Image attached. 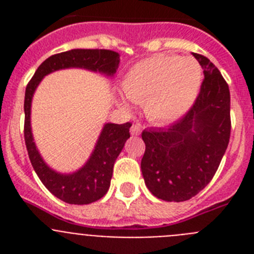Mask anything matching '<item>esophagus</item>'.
<instances>
[{"instance_id": "1", "label": "esophagus", "mask_w": 254, "mask_h": 254, "mask_svg": "<svg viewBox=\"0 0 254 254\" xmlns=\"http://www.w3.org/2000/svg\"><path fill=\"white\" fill-rule=\"evenodd\" d=\"M131 133L132 134H140L141 133V125H138V123H136V125H133L131 127Z\"/></svg>"}]
</instances>
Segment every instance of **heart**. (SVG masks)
<instances>
[{
  "label": "heart",
  "instance_id": "1",
  "mask_svg": "<svg viewBox=\"0 0 254 254\" xmlns=\"http://www.w3.org/2000/svg\"><path fill=\"white\" fill-rule=\"evenodd\" d=\"M199 85L201 67L197 61L158 55L134 64L123 78L122 90L132 102L145 103L152 121L170 122L193 104Z\"/></svg>",
  "mask_w": 254,
  "mask_h": 254
}]
</instances>
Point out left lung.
Segmentation results:
<instances>
[{
  "instance_id": "obj_1",
  "label": "left lung",
  "mask_w": 254,
  "mask_h": 254,
  "mask_svg": "<svg viewBox=\"0 0 254 254\" xmlns=\"http://www.w3.org/2000/svg\"><path fill=\"white\" fill-rule=\"evenodd\" d=\"M193 56L205 75L193 105L168 127L143 129L141 134L145 185L168 202L187 201L210 183L230 138L228 84L207 57Z\"/></svg>"
}]
</instances>
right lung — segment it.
<instances>
[{
    "instance_id": "obj_1",
    "label": "right lung",
    "mask_w": 254,
    "mask_h": 254,
    "mask_svg": "<svg viewBox=\"0 0 254 254\" xmlns=\"http://www.w3.org/2000/svg\"><path fill=\"white\" fill-rule=\"evenodd\" d=\"M120 62V53L109 49H72L62 52L47 58L38 67L34 76L26 85L24 100V138L29 159L37 176L46 186L47 190L57 198L71 205H87L95 202L107 193L111 186L114 161L122 151L127 138L129 137V127L132 123H107L89 161L78 172L64 176L49 169L35 147L30 129L31 98L43 76L53 72L56 69L82 67L91 71L113 75Z\"/></svg>"
}]
</instances>
